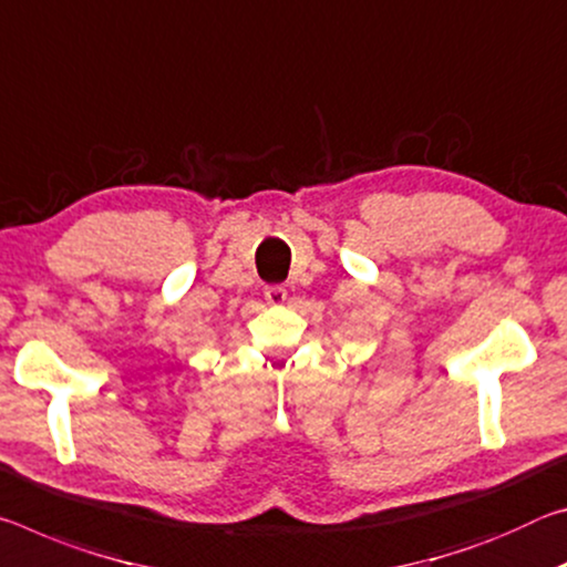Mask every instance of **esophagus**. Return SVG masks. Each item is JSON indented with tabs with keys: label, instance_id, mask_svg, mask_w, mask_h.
Here are the masks:
<instances>
[{
	"label": "esophagus",
	"instance_id": "obj_1",
	"mask_svg": "<svg viewBox=\"0 0 567 567\" xmlns=\"http://www.w3.org/2000/svg\"><path fill=\"white\" fill-rule=\"evenodd\" d=\"M264 296H266V301L271 303V306H281L289 293H286L284 286H268V289L264 291Z\"/></svg>",
	"mask_w": 567,
	"mask_h": 567
}]
</instances>
